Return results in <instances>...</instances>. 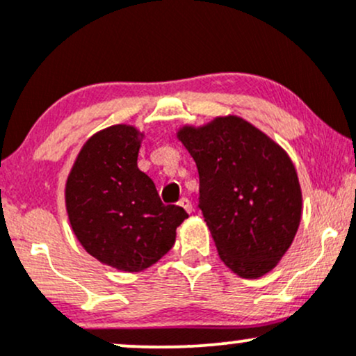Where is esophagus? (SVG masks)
<instances>
[{
  "label": "esophagus",
  "mask_w": 356,
  "mask_h": 356,
  "mask_svg": "<svg viewBox=\"0 0 356 356\" xmlns=\"http://www.w3.org/2000/svg\"><path fill=\"white\" fill-rule=\"evenodd\" d=\"M179 206L182 207V209H186L187 212H192L194 209H192V202L189 201V199L187 197H182L181 201H179Z\"/></svg>",
  "instance_id": "34e87169"
}]
</instances>
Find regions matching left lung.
<instances>
[{
    "mask_svg": "<svg viewBox=\"0 0 356 356\" xmlns=\"http://www.w3.org/2000/svg\"><path fill=\"white\" fill-rule=\"evenodd\" d=\"M177 138L199 170V207L220 259L259 277L284 256L301 220V187L288 154L244 118L182 127Z\"/></svg>",
    "mask_w": 356,
    "mask_h": 356,
    "instance_id": "8db88e82",
    "label": "left lung"
}]
</instances>
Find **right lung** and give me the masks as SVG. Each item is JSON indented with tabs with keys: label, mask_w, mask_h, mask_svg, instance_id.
<instances>
[{
	"label": "right lung",
	"mask_w": 356,
	"mask_h": 356,
	"mask_svg": "<svg viewBox=\"0 0 356 356\" xmlns=\"http://www.w3.org/2000/svg\"><path fill=\"white\" fill-rule=\"evenodd\" d=\"M144 134L118 124L81 147L65 186L76 239L100 263L125 273L144 271L170 251L187 212L165 206L155 184L137 167Z\"/></svg>",
	"instance_id": "add662e5"
}]
</instances>
